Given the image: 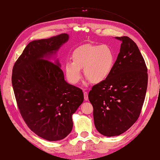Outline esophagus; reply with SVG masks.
<instances>
[{
    "instance_id": "1",
    "label": "esophagus",
    "mask_w": 160,
    "mask_h": 160,
    "mask_svg": "<svg viewBox=\"0 0 160 160\" xmlns=\"http://www.w3.org/2000/svg\"><path fill=\"white\" fill-rule=\"evenodd\" d=\"M83 94H84V99H85V101H88L89 98H88V92L84 91Z\"/></svg>"
}]
</instances>
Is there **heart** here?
I'll use <instances>...</instances> for the list:
<instances>
[{"label": "heart", "mask_w": 160, "mask_h": 160, "mask_svg": "<svg viewBox=\"0 0 160 160\" xmlns=\"http://www.w3.org/2000/svg\"><path fill=\"white\" fill-rule=\"evenodd\" d=\"M72 62L65 65L67 79L72 84H77L81 77V69L88 80L93 83H100L107 79L115 65V55L107 45H82L73 51Z\"/></svg>", "instance_id": "b5f03b06"}]
</instances>
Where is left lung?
Returning a JSON list of instances; mask_svg holds the SVG:
<instances>
[{"instance_id":"8db88e82","label":"left lung","mask_w":160,"mask_h":160,"mask_svg":"<svg viewBox=\"0 0 160 160\" xmlns=\"http://www.w3.org/2000/svg\"><path fill=\"white\" fill-rule=\"evenodd\" d=\"M115 38L122 44L113 71L88 95L95 126L107 137L122 134L136 122L148 87L147 67L137 45L128 37Z\"/></svg>"}]
</instances>
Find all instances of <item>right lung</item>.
<instances>
[{"mask_svg": "<svg viewBox=\"0 0 160 160\" xmlns=\"http://www.w3.org/2000/svg\"><path fill=\"white\" fill-rule=\"evenodd\" d=\"M69 38L63 33L30 42L12 69V84L22 117L34 133L48 141L62 139L71 133L72 115L84 99L82 90L65 80L56 59Z\"/></svg>", "mask_w": 160, "mask_h": 160, "instance_id": "1", "label": "right lung"}]
</instances>
